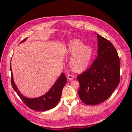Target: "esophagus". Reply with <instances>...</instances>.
I'll return each instance as SVG.
<instances>
[{
  "instance_id": "1",
  "label": "esophagus",
  "mask_w": 132,
  "mask_h": 132,
  "mask_svg": "<svg viewBox=\"0 0 132 132\" xmlns=\"http://www.w3.org/2000/svg\"><path fill=\"white\" fill-rule=\"evenodd\" d=\"M67 77L69 80H73L74 78V76L71 74H68L67 76Z\"/></svg>"
}]
</instances>
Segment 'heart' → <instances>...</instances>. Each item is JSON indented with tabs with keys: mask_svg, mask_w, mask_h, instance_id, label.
Returning <instances> with one entry per match:
<instances>
[{
	"mask_svg": "<svg viewBox=\"0 0 132 132\" xmlns=\"http://www.w3.org/2000/svg\"><path fill=\"white\" fill-rule=\"evenodd\" d=\"M82 42L78 39L69 42L67 52L72 55L70 59V66L77 72L85 70L91 61L93 56L92 48L89 46H83Z\"/></svg>",
	"mask_w": 132,
	"mask_h": 132,
	"instance_id": "b5f03b06",
	"label": "heart"
}]
</instances>
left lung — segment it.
<instances>
[{
	"instance_id": "left-lung-1",
	"label": "left lung",
	"mask_w": 132,
	"mask_h": 132,
	"mask_svg": "<svg viewBox=\"0 0 132 132\" xmlns=\"http://www.w3.org/2000/svg\"><path fill=\"white\" fill-rule=\"evenodd\" d=\"M98 55L88 70L77 77L79 97L88 105L108 100L120 82V60L113 45L97 34Z\"/></svg>"
}]
</instances>
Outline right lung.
<instances>
[{
  "label": "right lung",
  "mask_w": 132,
  "mask_h": 132,
  "mask_svg": "<svg viewBox=\"0 0 132 132\" xmlns=\"http://www.w3.org/2000/svg\"><path fill=\"white\" fill-rule=\"evenodd\" d=\"M27 38H24L21 43L23 42ZM10 70L11 71L12 86L20 99L28 107L35 111H46L54 108L58 104L60 99L62 88L67 82L66 76L64 73L61 74L56 82L46 94L38 98H28L23 96L19 92L13 81L11 66Z\"/></svg>",
  "instance_id": "right-lung-1"
}]
</instances>
